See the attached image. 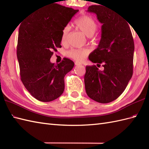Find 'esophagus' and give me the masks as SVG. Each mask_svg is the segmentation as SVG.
Returning <instances> with one entry per match:
<instances>
[{
  "instance_id": "esophagus-1",
  "label": "esophagus",
  "mask_w": 149,
  "mask_h": 149,
  "mask_svg": "<svg viewBox=\"0 0 149 149\" xmlns=\"http://www.w3.org/2000/svg\"><path fill=\"white\" fill-rule=\"evenodd\" d=\"M75 65H77V66H78V65H81L82 64H81V63H79V62L75 61Z\"/></svg>"
}]
</instances>
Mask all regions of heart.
<instances>
[{
	"instance_id": "heart-1",
	"label": "heart",
	"mask_w": 149,
	"mask_h": 149,
	"mask_svg": "<svg viewBox=\"0 0 149 149\" xmlns=\"http://www.w3.org/2000/svg\"><path fill=\"white\" fill-rule=\"evenodd\" d=\"M74 24L79 30L85 36L90 38L93 36L98 28V24L94 19L88 15H84L75 19ZM69 27L65 26L62 31L61 41L62 43H66L68 40ZM89 53L88 50L85 49H71L66 52V55L72 59L78 61H82L86 58Z\"/></svg>"
}]
</instances>
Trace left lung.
I'll list each match as a JSON object with an SVG mask.
<instances>
[{
	"label": "left lung",
	"mask_w": 149,
	"mask_h": 149,
	"mask_svg": "<svg viewBox=\"0 0 149 149\" xmlns=\"http://www.w3.org/2000/svg\"><path fill=\"white\" fill-rule=\"evenodd\" d=\"M101 5V4H100ZM88 11L97 15L102 24L97 48L89 55L91 62L102 65L86 66L84 84L88 96L99 103L116 99L127 87L133 73L134 43L129 24L105 6H89Z\"/></svg>",
	"instance_id": "1"
}]
</instances>
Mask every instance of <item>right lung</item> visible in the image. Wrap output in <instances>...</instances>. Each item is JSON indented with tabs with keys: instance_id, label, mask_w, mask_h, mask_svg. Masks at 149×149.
<instances>
[{
	"instance_id": "1",
	"label": "right lung",
	"mask_w": 149,
	"mask_h": 149,
	"mask_svg": "<svg viewBox=\"0 0 149 149\" xmlns=\"http://www.w3.org/2000/svg\"><path fill=\"white\" fill-rule=\"evenodd\" d=\"M78 11L54 4L31 15L19 28L17 54L21 81L31 95L42 102L61 95L64 77L74 67L68 58L56 65L50 59L52 50L61 47L63 28Z\"/></svg>"
}]
</instances>
